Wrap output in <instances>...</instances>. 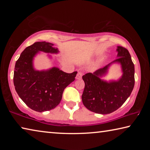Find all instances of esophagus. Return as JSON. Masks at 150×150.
Here are the masks:
<instances>
[{
	"mask_svg": "<svg viewBox=\"0 0 150 150\" xmlns=\"http://www.w3.org/2000/svg\"><path fill=\"white\" fill-rule=\"evenodd\" d=\"M83 76V73L81 71H79L77 73V75H76V79H81V77Z\"/></svg>",
	"mask_w": 150,
	"mask_h": 150,
	"instance_id": "obj_1",
	"label": "esophagus"
}]
</instances>
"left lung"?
Instances as JSON below:
<instances>
[{"label": "left lung", "mask_w": 150, "mask_h": 150, "mask_svg": "<svg viewBox=\"0 0 150 150\" xmlns=\"http://www.w3.org/2000/svg\"><path fill=\"white\" fill-rule=\"evenodd\" d=\"M117 51L118 57L113 62L122 65L123 75L120 80L107 83L99 78L106 73L110 64L93 73H86L82 77L85 84L82 95L83 103L95 113L106 115L116 110L129 97L134 88V65L130 53L122 46H118Z\"/></svg>", "instance_id": "obj_1"}]
</instances>
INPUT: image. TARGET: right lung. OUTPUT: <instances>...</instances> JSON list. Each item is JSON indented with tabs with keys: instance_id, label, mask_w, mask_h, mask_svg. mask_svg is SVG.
<instances>
[{
	"instance_id": "obj_1",
	"label": "right lung",
	"mask_w": 150,
	"mask_h": 150,
	"mask_svg": "<svg viewBox=\"0 0 150 150\" xmlns=\"http://www.w3.org/2000/svg\"><path fill=\"white\" fill-rule=\"evenodd\" d=\"M46 42H35L22 52L15 64L14 85L24 103L37 112L50 110L59 105L65 88L75 81L77 72L67 73L54 67L46 71H35L32 59L38 52L57 53Z\"/></svg>"
}]
</instances>
